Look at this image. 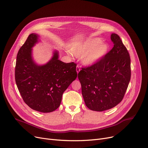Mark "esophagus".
Returning <instances> with one entry per match:
<instances>
[{
  "mask_svg": "<svg viewBox=\"0 0 148 148\" xmlns=\"http://www.w3.org/2000/svg\"><path fill=\"white\" fill-rule=\"evenodd\" d=\"M76 71H77V73H79V71H80V66L79 65H77V67H76Z\"/></svg>",
  "mask_w": 148,
  "mask_h": 148,
  "instance_id": "1",
  "label": "esophagus"
}]
</instances>
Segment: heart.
Listing matches in <instances>:
<instances>
[{
	"label": "heart",
	"instance_id": "1",
	"mask_svg": "<svg viewBox=\"0 0 148 148\" xmlns=\"http://www.w3.org/2000/svg\"><path fill=\"white\" fill-rule=\"evenodd\" d=\"M110 49V45L103 42L99 38H93L84 42L75 44L71 51L75 56H83V62L86 65H92L104 58Z\"/></svg>",
	"mask_w": 148,
	"mask_h": 148
}]
</instances>
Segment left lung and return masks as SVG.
Returning <instances> with one entry per match:
<instances>
[{"mask_svg": "<svg viewBox=\"0 0 148 148\" xmlns=\"http://www.w3.org/2000/svg\"><path fill=\"white\" fill-rule=\"evenodd\" d=\"M110 38L112 49L78 74L85 104L94 111L110 109L121 103L131 79L130 54L119 36L112 34Z\"/></svg>", "mask_w": 148, "mask_h": 148, "instance_id": "8db88e82", "label": "left lung"}]
</instances>
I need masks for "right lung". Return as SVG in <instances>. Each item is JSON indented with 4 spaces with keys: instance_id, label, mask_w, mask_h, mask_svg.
<instances>
[{
    "instance_id": "add662e5",
    "label": "right lung",
    "mask_w": 148,
    "mask_h": 148,
    "mask_svg": "<svg viewBox=\"0 0 148 148\" xmlns=\"http://www.w3.org/2000/svg\"><path fill=\"white\" fill-rule=\"evenodd\" d=\"M37 42L38 35L31 34L18 50L15 79L23 101L29 107L49 113L59 107L63 93L77 78V65L59 60L57 51L48 63L36 65L32 59V47Z\"/></svg>"
}]
</instances>
